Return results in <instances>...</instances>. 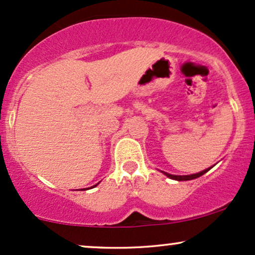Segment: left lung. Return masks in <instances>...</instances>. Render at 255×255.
Listing matches in <instances>:
<instances>
[{
  "instance_id": "obj_1",
  "label": "left lung",
  "mask_w": 255,
  "mask_h": 255,
  "mask_svg": "<svg viewBox=\"0 0 255 255\" xmlns=\"http://www.w3.org/2000/svg\"><path fill=\"white\" fill-rule=\"evenodd\" d=\"M210 169H211V167H210V168L204 169V170H202V172L196 173V174H191V175H173V174H169V173H166V172H162V173H163L164 175L168 176V178L173 179V180H178V181H186V180H192V179L199 178V176H202L203 174H205V173L208 172V170H210Z\"/></svg>"
}]
</instances>
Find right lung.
Listing matches in <instances>:
<instances>
[{
    "label": "right lung",
    "mask_w": 255,
    "mask_h": 255,
    "mask_svg": "<svg viewBox=\"0 0 255 255\" xmlns=\"http://www.w3.org/2000/svg\"><path fill=\"white\" fill-rule=\"evenodd\" d=\"M98 184H99V182H98ZM98 184H97V185H98ZM97 185H94V186H92V187H95V186H97ZM92 187H91V188H92ZM82 190H86V188H82Z\"/></svg>",
    "instance_id": "add662e5"
}]
</instances>
